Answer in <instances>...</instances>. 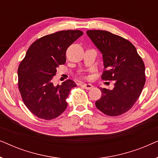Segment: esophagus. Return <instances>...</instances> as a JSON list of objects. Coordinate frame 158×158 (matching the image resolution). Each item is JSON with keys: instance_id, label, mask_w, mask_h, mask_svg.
I'll return each instance as SVG.
<instances>
[{"instance_id": "34e87169", "label": "esophagus", "mask_w": 158, "mask_h": 158, "mask_svg": "<svg viewBox=\"0 0 158 158\" xmlns=\"http://www.w3.org/2000/svg\"><path fill=\"white\" fill-rule=\"evenodd\" d=\"M82 86H83L84 88H85L86 90H90L92 89L93 87H94V86L90 83H83V85H82Z\"/></svg>"}]
</instances>
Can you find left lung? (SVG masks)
I'll use <instances>...</instances> for the list:
<instances>
[{
  "mask_svg": "<svg viewBox=\"0 0 158 158\" xmlns=\"http://www.w3.org/2000/svg\"><path fill=\"white\" fill-rule=\"evenodd\" d=\"M86 33L103 55L101 78L115 81L112 90L101 88L102 95L96 106L106 115H122L133 106L145 84L143 60L135 47L122 36L102 30Z\"/></svg>",
  "mask_w": 158,
  "mask_h": 158,
  "instance_id": "8db88e82",
  "label": "left lung"
}]
</instances>
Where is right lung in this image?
Wrapping results in <instances>:
<instances>
[{
  "label": "right lung",
  "mask_w": 158,
  "mask_h": 158,
  "mask_svg": "<svg viewBox=\"0 0 158 158\" xmlns=\"http://www.w3.org/2000/svg\"><path fill=\"white\" fill-rule=\"evenodd\" d=\"M83 34L80 30H67L38 39L29 47L18 68V87L27 109L38 118L51 120L68 106L66 99L76 86L72 80L54 86L57 68L66 62V50Z\"/></svg>",
  "instance_id": "obj_1"
}]
</instances>
